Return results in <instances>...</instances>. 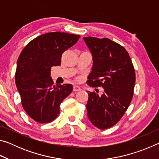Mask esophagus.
<instances>
[{
	"label": "esophagus",
	"instance_id": "34e87169",
	"mask_svg": "<svg viewBox=\"0 0 159 159\" xmlns=\"http://www.w3.org/2000/svg\"><path fill=\"white\" fill-rule=\"evenodd\" d=\"M80 90V88L79 86H77V85H74L73 87V91L74 92H78V91Z\"/></svg>",
	"mask_w": 159,
	"mask_h": 159
}]
</instances>
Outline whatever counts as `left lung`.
<instances>
[{
  "label": "left lung",
  "instance_id": "obj_1",
  "mask_svg": "<svg viewBox=\"0 0 159 159\" xmlns=\"http://www.w3.org/2000/svg\"><path fill=\"white\" fill-rule=\"evenodd\" d=\"M93 56L92 71L88 85L102 87V95L88 93L86 105L90 121L101 130L119 121L133 96L135 73L130 57L124 48L107 38L83 37Z\"/></svg>",
  "mask_w": 159,
  "mask_h": 159
}]
</instances>
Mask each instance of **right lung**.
Masks as SVG:
<instances>
[{"instance_id":"obj_1","label":"right lung","mask_w":159,"mask_h":159,"mask_svg":"<svg viewBox=\"0 0 159 159\" xmlns=\"http://www.w3.org/2000/svg\"><path fill=\"white\" fill-rule=\"evenodd\" d=\"M80 36L64 32H50L36 37L26 45L17 63L15 83L24 109L41 123L55 120L61 102L72 92L71 84L53 85L52 66H60L64 52Z\"/></svg>"}]
</instances>
